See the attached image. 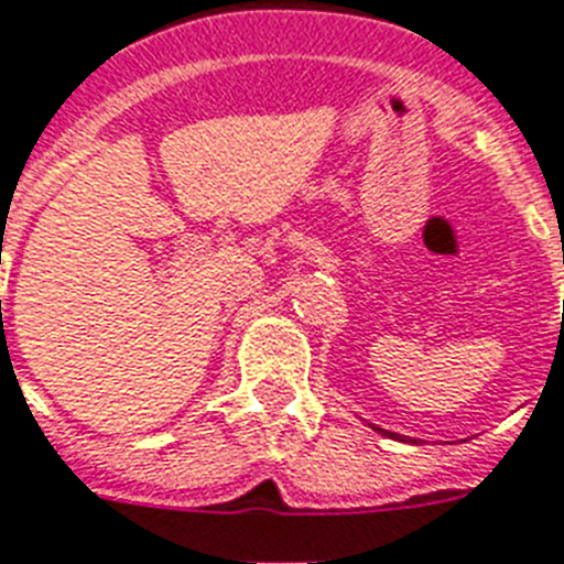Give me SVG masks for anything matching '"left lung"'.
Wrapping results in <instances>:
<instances>
[{
    "instance_id": "obj_1",
    "label": "left lung",
    "mask_w": 564,
    "mask_h": 564,
    "mask_svg": "<svg viewBox=\"0 0 564 564\" xmlns=\"http://www.w3.org/2000/svg\"><path fill=\"white\" fill-rule=\"evenodd\" d=\"M367 425L372 427V431H378V434H381V436H387V440H395V443H416V440H413V436L393 434V431H384V427H376V425H372V422H367Z\"/></svg>"
}]
</instances>
